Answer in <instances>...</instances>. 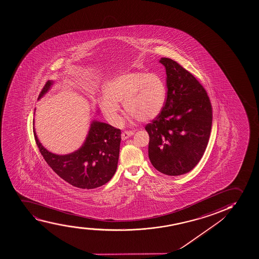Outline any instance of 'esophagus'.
<instances>
[{
	"mask_svg": "<svg viewBox=\"0 0 259 259\" xmlns=\"http://www.w3.org/2000/svg\"><path fill=\"white\" fill-rule=\"evenodd\" d=\"M134 135V132L132 131H125L123 132L121 134V139L123 141H125L128 138L131 137Z\"/></svg>",
	"mask_w": 259,
	"mask_h": 259,
	"instance_id": "34e87169",
	"label": "esophagus"
}]
</instances>
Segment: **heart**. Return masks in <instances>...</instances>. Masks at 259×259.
Here are the masks:
<instances>
[{
    "instance_id": "1",
    "label": "heart",
    "mask_w": 259,
    "mask_h": 259,
    "mask_svg": "<svg viewBox=\"0 0 259 259\" xmlns=\"http://www.w3.org/2000/svg\"><path fill=\"white\" fill-rule=\"evenodd\" d=\"M104 95L97 104L112 125L120 122L119 106L138 121H150L160 115L166 99V87L157 73L145 71L122 72L107 80L103 87Z\"/></svg>"
}]
</instances>
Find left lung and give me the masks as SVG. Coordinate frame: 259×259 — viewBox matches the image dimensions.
Here are the masks:
<instances>
[{"label": "left lung", "mask_w": 259, "mask_h": 259, "mask_svg": "<svg viewBox=\"0 0 259 259\" xmlns=\"http://www.w3.org/2000/svg\"><path fill=\"white\" fill-rule=\"evenodd\" d=\"M166 74V99L160 115L146 125L152 165L166 176L184 175L200 161L212 125L210 101L193 75L170 58H160Z\"/></svg>", "instance_id": "1"}]
</instances>
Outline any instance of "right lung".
<instances>
[{
    "mask_svg": "<svg viewBox=\"0 0 259 259\" xmlns=\"http://www.w3.org/2000/svg\"><path fill=\"white\" fill-rule=\"evenodd\" d=\"M54 81L45 83L38 99L45 96ZM34 129L35 143L45 161L58 176L70 185L92 189L106 184L118 166L121 132L104 122L93 120L83 145L72 153L56 154L39 141Z\"/></svg>",
    "mask_w": 259,
    "mask_h": 259,
    "instance_id": "obj_1",
    "label": "right lung"
}]
</instances>
